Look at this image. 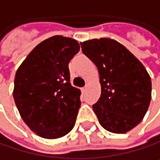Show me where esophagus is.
Wrapping results in <instances>:
<instances>
[{"label": "esophagus", "instance_id": "1", "mask_svg": "<svg viewBox=\"0 0 160 160\" xmlns=\"http://www.w3.org/2000/svg\"><path fill=\"white\" fill-rule=\"evenodd\" d=\"M86 90H87V86H85L84 88H82V92H85Z\"/></svg>", "mask_w": 160, "mask_h": 160}]
</instances>
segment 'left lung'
Returning a JSON list of instances; mask_svg holds the SVG:
<instances>
[{
  "mask_svg": "<svg viewBox=\"0 0 160 160\" xmlns=\"http://www.w3.org/2000/svg\"><path fill=\"white\" fill-rule=\"evenodd\" d=\"M83 53L97 67L101 95L92 105L100 125L125 133L138 125L152 98V82L141 62L123 45L109 38L81 43Z\"/></svg>",
  "mask_w": 160,
  "mask_h": 160,
  "instance_id": "obj_1",
  "label": "left lung"
}]
</instances>
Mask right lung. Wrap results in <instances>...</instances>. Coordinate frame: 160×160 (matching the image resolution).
<instances>
[{
    "label": "right lung",
    "instance_id": "obj_1",
    "mask_svg": "<svg viewBox=\"0 0 160 160\" xmlns=\"http://www.w3.org/2000/svg\"><path fill=\"white\" fill-rule=\"evenodd\" d=\"M79 49L76 40L52 36L36 46L16 71L15 104L39 137L59 138L74 127L81 92L69 82L68 63Z\"/></svg>",
    "mask_w": 160,
    "mask_h": 160
}]
</instances>
